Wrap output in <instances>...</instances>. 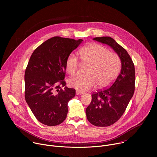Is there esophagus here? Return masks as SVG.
Here are the masks:
<instances>
[{"instance_id": "esophagus-1", "label": "esophagus", "mask_w": 157, "mask_h": 157, "mask_svg": "<svg viewBox=\"0 0 157 157\" xmlns=\"http://www.w3.org/2000/svg\"><path fill=\"white\" fill-rule=\"evenodd\" d=\"M83 94V93L80 92V91H76V95H81V94Z\"/></svg>"}]
</instances>
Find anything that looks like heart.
<instances>
[{
	"label": "heart",
	"mask_w": 157,
	"mask_h": 157,
	"mask_svg": "<svg viewBox=\"0 0 157 157\" xmlns=\"http://www.w3.org/2000/svg\"><path fill=\"white\" fill-rule=\"evenodd\" d=\"M81 61L89 65L86 76H78L70 78L68 84L80 92L87 91L98 84L100 88L109 86L118 76L121 63L118 55L109 52L105 47L99 44H91L79 52ZM79 62L74 53H71L66 60V70L71 76L75 75Z\"/></svg>",
	"instance_id": "1"
}]
</instances>
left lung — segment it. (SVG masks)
Returning <instances> with one entry per match:
<instances>
[{
    "label": "left lung",
    "instance_id": "8db88e82",
    "mask_svg": "<svg viewBox=\"0 0 157 157\" xmlns=\"http://www.w3.org/2000/svg\"><path fill=\"white\" fill-rule=\"evenodd\" d=\"M94 40L109 45L117 54L121 71L110 87L92 95L86 110L88 121L98 127H107L116 122L123 115L135 90V67L127 52L109 36L96 37Z\"/></svg>",
    "mask_w": 157,
    "mask_h": 157
}]
</instances>
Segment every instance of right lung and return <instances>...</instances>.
<instances>
[{"mask_svg":"<svg viewBox=\"0 0 157 157\" xmlns=\"http://www.w3.org/2000/svg\"><path fill=\"white\" fill-rule=\"evenodd\" d=\"M82 41L55 36L41 44L30 58L25 73V98L35 117L44 125H57L66 118L68 103L76 91L64 87L66 60Z\"/></svg>","mask_w":157,"mask_h":157,"instance_id":"obj_1","label":"right lung"}]
</instances>
